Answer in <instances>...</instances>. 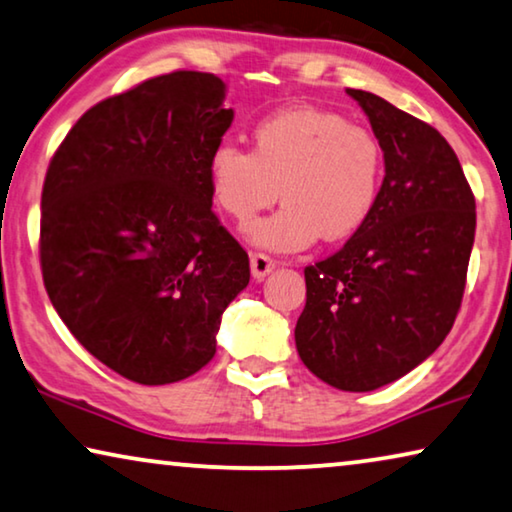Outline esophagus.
Here are the masks:
<instances>
[{"instance_id": "esophagus-1", "label": "esophagus", "mask_w": 512, "mask_h": 512, "mask_svg": "<svg viewBox=\"0 0 512 512\" xmlns=\"http://www.w3.org/2000/svg\"><path fill=\"white\" fill-rule=\"evenodd\" d=\"M273 269H276V262H273L269 255H264V253L250 255V271H253V278L264 280Z\"/></svg>"}]
</instances>
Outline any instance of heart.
<instances>
[{
  "mask_svg": "<svg viewBox=\"0 0 512 512\" xmlns=\"http://www.w3.org/2000/svg\"><path fill=\"white\" fill-rule=\"evenodd\" d=\"M253 149L218 142L207 158L209 193L236 225L273 202L276 216L250 230L273 253H296L322 234L342 241L368 223L384 186V149L375 133L319 108H287L259 119Z\"/></svg>",
  "mask_w": 512,
  "mask_h": 512,
  "instance_id": "obj_1",
  "label": "heart"
}]
</instances>
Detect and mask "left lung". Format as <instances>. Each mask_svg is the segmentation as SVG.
Returning <instances> with one entry per match:
<instances>
[{
	"label": "left lung",
	"mask_w": 512,
	"mask_h": 512,
	"mask_svg": "<svg viewBox=\"0 0 512 512\" xmlns=\"http://www.w3.org/2000/svg\"><path fill=\"white\" fill-rule=\"evenodd\" d=\"M384 149L375 211L338 253L305 266L294 338L312 375L365 393L437 349L460 310L476 200L437 128L370 91L347 89Z\"/></svg>",
	"instance_id": "8db88e82"
}]
</instances>
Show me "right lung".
<instances>
[{
    "label": "right lung",
    "mask_w": 512,
    "mask_h": 512,
    "mask_svg": "<svg viewBox=\"0 0 512 512\" xmlns=\"http://www.w3.org/2000/svg\"><path fill=\"white\" fill-rule=\"evenodd\" d=\"M234 112L213 73L174 71L96 103L59 144L41 195V271L91 356L144 386L216 354L248 253L211 211L209 151Z\"/></svg>",
    "instance_id": "right-lung-1"
}]
</instances>
